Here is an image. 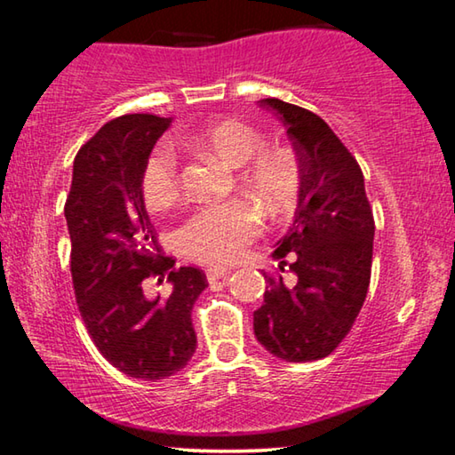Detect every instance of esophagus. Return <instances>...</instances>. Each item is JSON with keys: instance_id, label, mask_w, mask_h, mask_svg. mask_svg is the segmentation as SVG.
Returning a JSON list of instances; mask_svg holds the SVG:
<instances>
[{"instance_id": "1", "label": "esophagus", "mask_w": 455, "mask_h": 455, "mask_svg": "<svg viewBox=\"0 0 455 455\" xmlns=\"http://www.w3.org/2000/svg\"><path fill=\"white\" fill-rule=\"evenodd\" d=\"M229 272H232V267H223V266L210 267V270H207V280H210V282L221 280V278H226Z\"/></svg>"}]
</instances>
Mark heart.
<instances>
[{
    "instance_id": "b5f03b06",
    "label": "heart",
    "mask_w": 455,
    "mask_h": 455,
    "mask_svg": "<svg viewBox=\"0 0 455 455\" xmlns=\"http://www.w3.org/2000/svg\"><path fill=\"white\" fill-rule=\"evenodd\" d=\"M181 140L183 145L213 153L229 167L240 169L242 188L262 199L270 213L278 215L294 204L300 188V163L292 148L280 147L260 156L259 153L266 148V137L237 121L207 123L189 131ZM140 191L147 207L153 212L165 210L177 199V159L167 147L157 148L147 159L140 175ZM259 226L262 215L250 201L212 204L201 207L185 221L179 229V245L185 254L199 262H234L258 235Z\"/></svg>"
}]
</instances>
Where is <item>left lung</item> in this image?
Masks as SVG:
<instances>
[{"label": "left lung", "instance_id": "1", "mask_svg": "<svg viewBox=\"0 0 455 455\" xmlns=\"http://www.w3.org/2000/svg\"><path fill=\"white\" fill-rule=\"evenodd\" d=\"M284 124L300 163L294 221L274 243L290 254L298 280L266 276L254 334L267 353L288 363L329 356L353 329L367 298L375 221L359 163L318 115L278 99L258 102ZM286 262H282L284 270Z\"/></svg>", "mask_w": 455, "mask_h": 455}]
</instances>
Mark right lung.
Wrapping results in <instances>:
<instances>
[{
  "label": "right lung",
  "instance_id": "right-lung-1",
  "mask_svg": "<svg viewBox=\"0 0 455 455\" xmlns=\"http://www.w3.org/2000/svg\"><path fill=\"white\" fill-rule=\"evenodd\" d=\"M173 118L124 115L80 148L64 215L78 310L96 348L121 373L157 381L196 353L191 310L207 288L204 270L163 258L148 220L140 175ZM167 279V299L147 297L148 281Z\"/></svg>",
  "mask_w": 455,
  "mask_h": 455
}]
</instances>
